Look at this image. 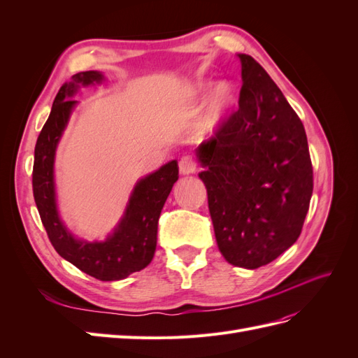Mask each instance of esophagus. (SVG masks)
<instances>
[{"mask_svg":"<svg viewBox=\"0 0 358 358\" xmlns=\"http://www.w3.org/2000/svg\"><path fill=\"white\" fill-rule=\"evenodd\" d=\"M196 161H194L191 157H183L179 161V171L180 175L187 176V175H192L194 171H196Z\"/></svg>","mask_w":358,"mask_h":358,"instance_id":"esophagus-1","label":"esophagus"}]
</instances>
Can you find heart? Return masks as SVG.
Listing matches in <instances>:
<instances>
[{"instance_id": "obj_1", "label": "heart", "mask_w": 358, "mask_h": 358, "mask_svg": "<svg viewBox=\"0 0 358 358\" xmlns=\"http://www.w3.org/2000/svg\"><path fill=\"white\" fill-rule=\"evenodd\" d=\"M209 88L208 82L196 83L192 90V94L199 96L206 92ZM234 101V91L233 86L220 80L212 85L210 91L208 92L201 107V112L196 122V133L199 137H210L222 127L227 115H229Z\"/></svg>"}]
</instances>
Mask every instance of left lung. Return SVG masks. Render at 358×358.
Masks as SVG:
<instances>
[{
  "instance_id": "1",
  "label": "left lung",
  "mask_w": 358,
  "mask_h": 358,
  "mask_svg": "<svg viewBox=\"0 0 358 358\" xmlns=\"http://www.w3.org/2000/svg\"><path fill=\"white\" fill-rule=\"evenodd\" d=\"M237 58L239 110L196 155L221 254L233 266L258 268L299 239L313 178L300 117L252 57Z\"/></svg>"
}]
</instances>
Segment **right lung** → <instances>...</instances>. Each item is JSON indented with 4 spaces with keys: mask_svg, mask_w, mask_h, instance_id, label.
<instances>
[{
    "mask_svg": "<svg viewBox=\"0 0 358 358\" xmlns=\"http://www.w3.org/2000/svg\"><path fill=\"white\" fill-rule=\"evenodd\" d=\"M101 71H82L66 82L53 101L50 115L37 138L32 170V191L43 225L57 252L69 263L100 280H121L152 262L157 248L158 220L178 180V161L171 159L138 179L129 194L121 220L104 241L74 236L62 221L55 183V157L59 140L78 106L73 96L80 88L101 85Z\"/></svg>",
    "mask_w": 358,
    "mask_h": 358,
    "instance_id": "right-lung-1",
    "label": "right lung"
}]
</instances>
